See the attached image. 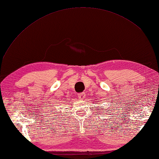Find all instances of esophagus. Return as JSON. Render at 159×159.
<instances>
[{"instance_id": "obj_1", "label": "esophagus", "mask_w": 159, "mask_h": 159, "mask_svg": "<svg viewBox=\"0 0 159 159\" xmlns=\"http://www.w3.org/2000/svg\"><path fill=\"white\" fill-rule=\"evenodd\" d=\"M78 98L80 99H83L85 97V93L82 92V93H78Z\"/></svg>"}]
</instances>
